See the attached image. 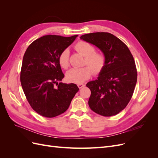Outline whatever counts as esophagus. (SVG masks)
Returning <instances> with one entry per match:
<instances>
[{
  "instance_id": "34e87169",
  "label": "esophagus",
  "mask_w": 158,
  "mask_h": 158,
  "mask_svg": "<svg viewBox=\"0 0 158 158\" xmlns=\"http://www.w3.org/2000/svg\"><path fill=\"white\" fill-rule=\"evenodd\" d=\"M77 85L79 88H82L85 86V84H78Z\"/></svg>"
}]
</instances>
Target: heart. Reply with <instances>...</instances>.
Wrapping results in <instances>:
<instances>
[{
  "instance_id": "heart-1",
  "label": "heart",
  "mask_w": 158,
  "mask_h": 158,
  "mask_svg": "<svg viewBox=\"0 0 158 158\" xmlns=\"http://www.w3.org/2000/svg\"><path fill=\"white\" fill-rule=\"evenodd\" d=\"M75 50L84 56L83 65L79 69H72L66 74V79L69 82L80 84L89 78L93 73L99 74L106 64V57L103 52H96L94 45L85 41H80L74 45ZM59 63L60 67L67 69L70 65L69 51L66 49L59 56Z\"/></svg>"
}]
</instances>
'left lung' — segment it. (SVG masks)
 <instances>
[{
    "label": "left lung",
    "mask_w": 158,
    "mask_h": 158,
    "mask_svg": "<svg viewBox=\"0 0 158 158\" xmlns=\"http://www.w3.org/2000/svg\"><path fill=\"white\" fill-rule=\"evenodd\" d=\"M80 39L98 47L106 57V64L98 79L86 84L91 90L89 106L100 115H115L127 107L135 88L137 70L133 56L111 33H91Z\"/></svg>",
    "instance_id": "left-lung-1"
}]
</instances>
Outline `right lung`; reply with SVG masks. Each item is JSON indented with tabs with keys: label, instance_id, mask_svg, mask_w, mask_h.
<instances>
[{
	"label": "right lung",
	"instance_id": "add662e5",
	"mask_svg": "<svg viewBox=\"0 0 158 158\" xmlns=\"http://www.w3.org/2000/svg\"><path fill=\"white\" fill-rule=\"evenodd\" d=\"M77 36H43L32 42L23 55L22 87L31 108L43 117L52 118L65 112L79 90L74 84L58 83L64 76L59 56Z\"/></svg>",
	"mask_w": 158,
	"mask_h": 158
}]
</instances>
